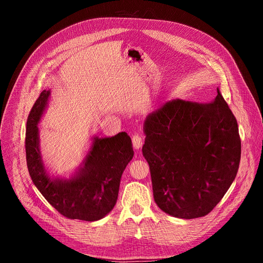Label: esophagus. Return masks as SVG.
Wrapping results in <instances>:
<instances>
[{
    "label": "esophagus",
    "mask_w": 263,
    "mask_h": 263,
    "mask_svg": "<svg viewBox=\"0 0 263 263\" xmlns=\"http://www.w3.org/2000/svg\"><path fill=\"white\" fill-rule=\"evenodd\" d=\"M132 144H133V147L135 149H139L140 147H142L143 139H142L141 135H139V134L133 135V137H132Z\"/></svg>",
    "instance_id": "obj_1"
}]
</instances>
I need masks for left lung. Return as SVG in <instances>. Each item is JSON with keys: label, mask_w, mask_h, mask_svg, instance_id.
<instances>
[{"label": "left lung", "mask_w": 263, "mask_h": 263, "mask_svg": "<svg viewBox=\"0 0 263 263\" xmlns=\"http://www.w3.org/2000/svg\"><path fill=\"white\" fill-rule=\"evenodd\" d=\"M143 129L158 208L185 219L209 214L233 183L241 153L238 124L218 88L208 104L167 101Z\"/></svg>", "instance_id": "8db88e82"}]
</instances>
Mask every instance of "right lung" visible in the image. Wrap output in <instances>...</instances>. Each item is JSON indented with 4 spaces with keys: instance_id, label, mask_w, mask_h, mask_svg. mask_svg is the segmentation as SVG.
<instances>
[{
    "instance_id": "1",
    "label": "right lung",
    "mask_w": 263,
    "mask_h": 263,
    "mask_svg": "<svg viewBox=\"0 0 263 263\" xmlns=\"http://www.w3.org/2000/svg\"><path fill=\"white\" fill-rule=\"evenodd\" d=\"M49 97L50 90L41 91L27 119L25 148L31 180L63 216L98 221L114 209L117 202L122 173L134 155L131 138L125 132L111 138H91L86 157L70 178L51 177L42 160L38 129Z\"/></svg>"
}]
</instances>
